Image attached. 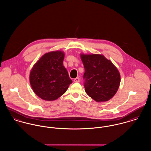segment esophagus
<instances>
[{"label": "esophagus", "mask_w": 151, "mask_h": 151, "mask_svg": "<svg viewBox=\"0 0 151 151\" xmlns=\"http://www.w3.org/2000/svg\"><path fill=\"white\" fill-rule=\"evenodd\" d=\"M80 78H79V77H77V78H74V81L75 83H78V82H80Z\"/></svg>", "instance_id": "34e87169"}]
</instances>
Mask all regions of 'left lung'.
<instances>
[{"instance_id":"8db88e82","label":"left lung","mask_w":151,"mask_h":151,"mask_svg":"<svg viewBox=\"0 0 151 151\" xmlns=\"http://www.w3.org/2000/svg\"><path fill=\"white\" fill-rule=\"evenodd\" d=\"M85 68L83 76L86 93L96 102H106L117 92L120 83L119 70L104 55H80Z\"/></svg>"}]
</instances>
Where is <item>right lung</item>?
<instances>
[{
	"instance_id": "add662e5",
	"label": "right lung",
	"mask_w": 151,
	"mask_h": 151,
	"mask_svg": "<svg viewBox=\"0 0 151 151\" xmlns=\"http://www.w3.org/2000/svg\"><path fill=\"white\" fill-rule=\"evenodd\" d=\"M65 53L52 51L45 53L34 65L29 82L35 93L47 101L57 99L64 94L72 83L63 65Z\"/></svg>"
}]
</instances>
